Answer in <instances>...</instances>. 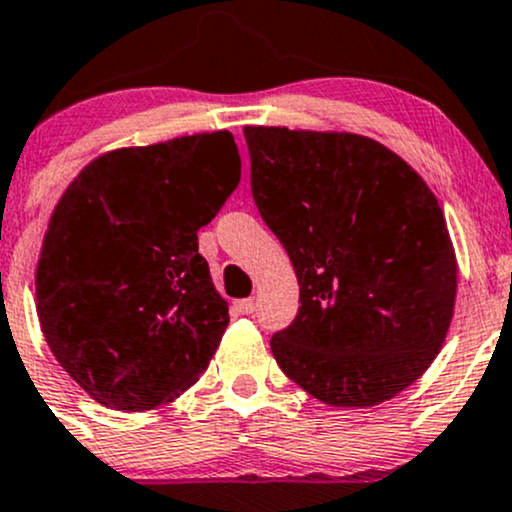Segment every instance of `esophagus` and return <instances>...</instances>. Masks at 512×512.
<instances>
[{"label":"esophagus","instance_id":"obj_1","mask_svg":"<svg viewBox=\"0 0 512 512\" xmlns=\"http://www.w3.org/2000/svg\"><path fill=\"white\" fill-rule=\"evenodd\" d=\"M235 308H238L240 313H245V316H247V313L255 311V299H240L238 303H235Z\"/></svg>","mask_w":512,"mask_h":512}]
</instances>
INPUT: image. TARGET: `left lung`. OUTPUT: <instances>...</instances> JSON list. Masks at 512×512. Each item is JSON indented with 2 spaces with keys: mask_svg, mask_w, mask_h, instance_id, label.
Returning <instances> with one entry per match:
<instances>
[{
  "mask_svg": "<svg viewBox=\"0 0 512 512\" xmlns=\"http://www.w3.org/2000/svg\"><path fill=\"white\" fill-rule=\"evenodd\" d=\"M252 199L299 279L272 355L340 408L379 406L442 350L457 257L435 194L386 145L338 131L245 126Z\"/></svg>",
  "mask_w": 512,
  "mask_h": 512,
  "instance_id": "1",
  "label": "left lung"
}]
</instances>
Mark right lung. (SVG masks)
Listing matches in <instances>:
<instances>
[{
    "instance_id": "add662e5",
    "label": "right lung",
    "mask_w": 512,
    "mask_h": 512,
    "mask_svg": "<svg viewBox=\"0 0 512 512\" xmlns=\"http://www.w3.org/2000/svg\"><path fill=\"white\" fill-rule=\"evenodd\" d=\"M238 182V145L216 131L111 150L60 196L36 267L38 320L101 406L150 411L206 372L230 316L196 230Z\"/></svg>"
}]
</instances>
